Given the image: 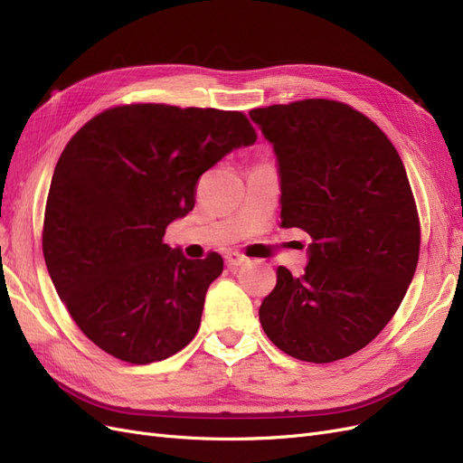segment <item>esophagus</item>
Here are the masks:
<instances>
[{
  "mask_svg": "<svg viewBox=\"0 0 463 463\" xmlns=\"http://www.w3.org/2000/svg\"><path fill=\"white\" fill-rule=\"evenodd\" d=\"M247 260H249V259H247L245 255L235 253V250H232V253L226 255V264H228V266H241V264H245Z\"/></svg>",
  "mask_w": 463,
  "mask_h": 463,
  "instance_id": "1",
  "label": "esophagus"
}]
</instances>
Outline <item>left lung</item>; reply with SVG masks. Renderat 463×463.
<instances>
[{"label":"left lung","instance_id":"8db88e82","mask_svg":"<svg viewBox=\"0 0 463 463\" xmlns=\"http://www.w3.org/2000/svg\"><path fill=\"white\" fill-rule=\"evenodd\" d=\"M249 116L276 154L282 226L313 240L303 276L278 269L259 309L262 330L301 361L354 355L394 317L417 269L421 232L403 162L369 118L342 102Z\"/></svg>","mask_w":463,"mask_h":463}]
</instances>
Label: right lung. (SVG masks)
<instances>
[{"instance_id":"add662e5","label":"right lung","mask_w":463,"mask_h":463,"mask_svg":"<svg viewBox=\"0 0 463 463\" xmlns=\"http://www.w3.org/2000/svg\"><path fill=\"white\" fill-rule=\"evenodd\" d=\"M255 141L241 111L131 104L92 118L67 143L42 249L69 315L106 354L146 365L194 338L223 260H191L164 233L193 210L199 177Z\"/></svg>"}]
</instances>
